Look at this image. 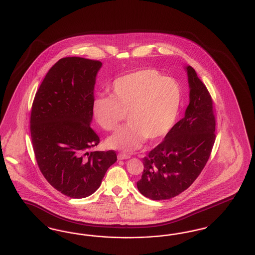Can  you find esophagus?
Returning <instances> with one entry per match:
<instances>
[{"label": "esophagus", "instance_id": "34e87169", "mask_svg": "<svg viewBox=\"0 0 255 255\" xmlns=\"http://www.w3.org/2000/svg\"><path fill=\"white\" fill-rule=\"evenodd\" d=\"M130 157H131V155H129V154H127V153H123V152H120V153L118 154V159H120V160L129 159Z\"/></svg>", "mask_w": 255, "mask_h": 255}]
</instances>
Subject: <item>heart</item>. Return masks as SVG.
<instances>
[{
  "mask_svg": "<svg viewBox=\"0 0 255 255\" xmlns=\"http://www.w3.org/2000/svg\"><path fill=\"white\" fill-rule=\"evenodd\" d=\"M110 96H97L91 106L97 124L115 131L127 114L129 123L115 132L106 145L111 149L132 150L146 138L157 141L175 123L183 102V88L175 79L160 71L144 69L115 79Z\"/></svg>",
  "mask_w": 255,
  "mask_h": 255,
  "instance_id": "heart-1",
  "label": "heart"
}]
</instances>
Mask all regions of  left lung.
I'll return each mask as SVG.
<instances>
[{"mask_svg": "<svg viewBox=\"0 0 255 255\" xmlns=\"http://www.w3.org/2000/svg\"><path fill=\"white\" fill-rule=\"evenodd\" d=\"M190 102L185 117L164 140L142 158L144 171L136 183L143 196L168 200L184 192L201 174L216 140V118L210 93L192 67L186 68Z\"/></svg>", "mask_w": 255, "mask_h": 255, "instance_id": "1", "label": "left lung"}]
</instances>
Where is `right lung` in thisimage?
Masks as SVG:
<instances>
[{"mask_svg":"<svg viewBox=\"0 0 255 255\" xmlns=\"http://www.w3.org/2000/svg\"><path fill=\"white\" fill-rule=\"evenodd\" d=\"M102 62L64 57L47 72L35 93L30 131L35 160L48 183L82 199L94 193L116 151H91L100 137L90 127L97 72Z\"/></svg>","mask_w":255,"mask_h":255,"instance_id":"right-lung-1","label":"right lung"}]
</instances>
